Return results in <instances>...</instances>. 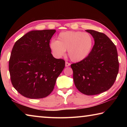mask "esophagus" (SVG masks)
<instances>
[{"label": "esophagus", "instance_id": "34e87169", "mask_svg": "<svg viewBox=\"0 0 127 127\" xmlns=\"http://www.w3.org/2000/svg\"><path fill=\"white\" fill-rule=\"evenodd\" d=\"M70 64L69 63H68V62H65V66H66V67L70 66Z\"/></svg>", "mask_w": 127, "mask_h": 127}]
</instances>
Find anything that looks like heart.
I'll list each match as a JSON object with an SVG mask.
<instances>
[{"label":"heart","instance_id":"b5f03b06","mask_svg":"<svg viewBox=\"0 0 127 127\" xmlns=\"http://www.w3.org/2000/svg\"><path fill=\"white\" fill-rule=\"evenodd\" d=\"M94 44V38L90 33L69 31L60 33L58 40H51L49 47L53 55L57 58L65 55L66 50H68L70 59L74 62H79L90 55Z\"/></svg>","mask_w":127,"mask_h":127}]
</instances>
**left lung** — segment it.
I'll return each instance as SVG.
<instances>
[{"label": "left lung", "mask_w": 127, "mask_h": 127, "mask_svg": "<svg viewBox=\"0 0 127 127\" xmlns=\"http://www.w3.org/2000/svg\"><path fill=\"white\" fill-rule=\"evenodd\" d=\"M94 38L90 55L82 61L71 64L74 85L81 93L97 95L113 85L119 71L117 48L105 34L87 30Z\"/></svg>", "instance_id": "left-lung-1"}]
</instances>
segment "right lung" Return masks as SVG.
I'll list each match as a JSON object with an SVG mask.
<instances>
[{
	"mask_svg": "<svg viewBox=\"0 0 127 127\" xmlns=\"http://www.w3.org/2000/svg\"><path fill=\"white\" fill-rule=\"evenodd\" d=\"M55 30H33L15 42L9 61L13 86L30 98H41L51 94L65 61L55 59L49 47Z\"/></svg>",
	"mask_w": 127,
	"mask_h": 127,
	"instance_id": "right-lung-1",
	"label": "right lung"
}]
</instances>
